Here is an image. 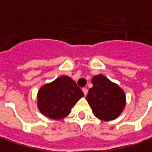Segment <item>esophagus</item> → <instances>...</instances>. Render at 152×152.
Segmentation results:
<instances>
[{
    "mask_svg": "<svg viewBox=\"0 0 152 152\" xmlns=\"http://www.w3.org/2000/svg\"><path fill=\"white\" fill-rule=\"evenodd\" d=\"M82 91L84 92L85 96H86V94L88 92V90H87V88H83V89H82Z\"/></svg>",
    "mask_w": 152,
    "mask_h": 152,
    "instance_id": "obj_1",
    "label": "esophagus"
}]
</instances>
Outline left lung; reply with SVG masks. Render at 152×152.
Here are the masks:
<instances>
[{
    "label": "left lung",
    "mask_w": 152,
    "mask_h": 152,
    "mask_svg": "<svg viewBox=\"0 0 152 152\" xmlns=\"http://www.w3.org/2000/svg\"><path fill=\"white\" fill-rule=\"evenodd\" d=\"M91 82L86 100L95 116L106 121L117 118L126 106L123 90L103 75L95 76Z\"/></svg>",
    "instance_id": "left-lung-1"
}]
</instances>
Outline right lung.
<instances>
[{"label": "right lung", "instance_id": "obj_1", "mask_svg": "<svg viewBox=\"0 0 152 152\" xmlns=\"http://www.w3.org/2000/svg\"><path fill=\"white\" fill-rule=\"evenodd\" d=\"M84 93L76 83L67 76L42 86L37 94V106L41 114L48 118L60 120L67 116L72 106Z\"/></svg>", "mask_w": 152, "mask_h": 152}]
</instances>
